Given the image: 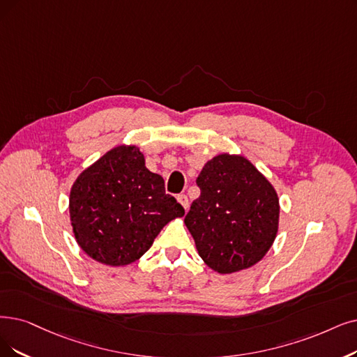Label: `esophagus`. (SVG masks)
<instances>
[{"instance_id": "1", "label": "esophagus", "mask_w": 357, "mask_h": 357, "mask_svg": "<svg viewBox=\"0 0 357 357\" xmlns=\"http://www.w3.org/2000/svg\"><path fill=\"white\" fill-rule=\"evenodd\" d=\"M177 201L180 202V205L184 208V211L189 209V199L186 195H178L177 196Z\"/></svg>"}]
</instances>
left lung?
<instances>
[{"label":"left lung","instance_id":"obj_1","mask_svg":"<svg viewBox=\"0 0 357 357\" xmlns=\"http://www.w3.org/2000/svg\"><path fill=\"white\" fill-rule=\"evenodd\" d=\"M196 183L201 196L184 224L202 261L218 274L258 264L278 233L280 199L273 184L237 153L213 156Z\"/></svg>","mask_w":357,"mask_h":357}]
</instances>
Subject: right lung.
Returning <instances> with one entry per match:
<instances>
[{"mask_svg":"<svg viewBox=\"0 0 357 357\" xmlns=\"http://www.w3.org/2000/svg\"><path fill=\"white\" fill-rule=\"evenodd\" d=\"M68 211L80 249L109 266L136 262L169 221L184 215L135 145L112 148L83 169L71 186Z\"/></svg>","mask_w":357,"mask_h":357,"instance_id":"obj_1","label":"right lung"}]
</instances>
